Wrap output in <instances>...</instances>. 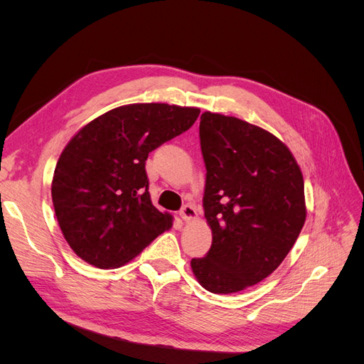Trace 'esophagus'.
<instances>
[{"instance_id": "1", "label": "esophagus", "mask_w": 364, "mask_h": 364, "mask_svg": "<svg viewBox=\"0 0 364 364\" xmlns=\"http://www.w3.org/2000/svg\"><path fill=\"white\" fill-rule=\"evenodd\" d=\"M181 218L183 220V222H191V220H194L197 217V213H196V208L193 205H185L181 213H179Z\"/></svg>"}]
</instances>
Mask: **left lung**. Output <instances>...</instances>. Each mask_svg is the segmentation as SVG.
Returning <instances> with one entry per match:
<instances>
[{
    "instance_id": "1",
    "label": "left lung",
    "mask_w": 364,
    "mask_h": 364,
    "mask_svg": "<svg viewBox=\"0 0 364 364\" xmlns=\"http://www.w3.org/2000/svg\"><path fill=\"white\" fill-rule=\"evenodd\" d=\"M205 218L213 245L191 269L215 294L245 290L279 267L306 218L304 176L293 153L266 129L203 112Z\"/></svg>"
}]
</instances>
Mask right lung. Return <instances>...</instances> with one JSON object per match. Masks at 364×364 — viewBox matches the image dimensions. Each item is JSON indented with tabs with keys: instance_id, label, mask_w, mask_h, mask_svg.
Returning <instances> with one entry per match:
<instances>
[{
	"instance_id": "1",
	"label": "right lung",
	"mask_w": 364,
	"mask_h": 364,
	"mask_svg": "<svg viewBox=\"0 0 364 364\" xmlns=\"http://www.w3.org/2000/svg\"><path fill=\"white\" fill-rule=\"evenodd\" d=\"M199 114V107L167 103L124 105L70 139L54 168L51 197L77 257L98 269H117L173 226V215L151 203L146 161Z\"/></svg>"
}]
</instances>
